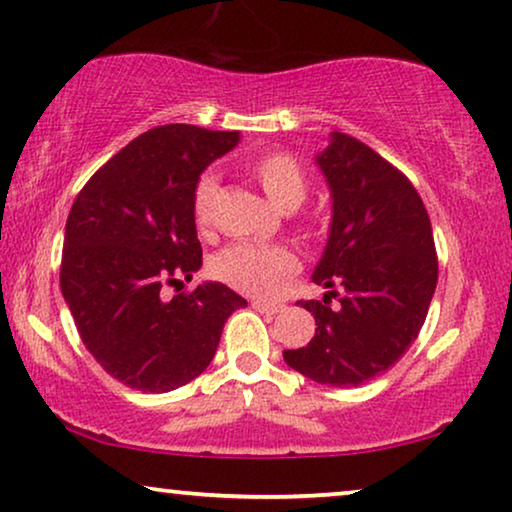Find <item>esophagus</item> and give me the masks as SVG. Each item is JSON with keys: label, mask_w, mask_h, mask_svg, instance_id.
<instances>
[{"label": "esophagus", "mask_w": 512, "mask_h": 512, "mask_svg": "<svg viewBox=\"0 0 512 512\" xmlns=\"http://www.w3.org/2000/svg\"><path fill=\"white\" fill-rule=\"evenodd\" d=\"M251 307H254V310L261 312V314H279L284 310V307L279 303H263V300H254Z\"/></svg>", "instance_id": "esophagus-1"}]
</instances>
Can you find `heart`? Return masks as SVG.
<instances>
[{
    "label": "heart",
    "mask_w": 512,
    "mask_h": 512,
    "mask_svg": "<svg viewBox=\"0 0 512 512\" xmlns=\"http://www.w3.org/2000/svg\"><path fill=\"white\" fill-rule=\"evenodd\" d=\"M247 172L263 188L270 202L284 212H293L303 205L310 191L305 170L291 153L268 151L251 158ZM216 202H219V181L214 174H202L193 186L191 212L195 228L207 235L214 226ZM300 270L298 256L286 247H254V244H233L223 249L212 261V275L230 289L256 298L279 296L289 279Z\"/></svg>",
    "instance_id": "heart-1"
}]
</instances>
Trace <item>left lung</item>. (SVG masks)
<instances>
[{"label": "left lung", "mask_w": 512, "mask_h": 512, "mask_svg": "<svg viewBox=\"0 0 512 512\" xmlns=\"http://www.w3.org/2000/svg\"><path fill=\"white\" fill-rule=\"evenodd\" d=\"M333 193V226L314 282L330 296L298 300L317 328L284 349L293 370L328 387H359L389 370L422 331L438 282L429 214L412 181L345 132L317 158Z\"/></svg>", "instance_id": "left-lung-1"}]
</instances>
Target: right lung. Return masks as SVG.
<instances>
[{
	"label": "right lung",
	"mask_w": 512,
	"mask_h": 512,
	"mask_svg": "<svg viewBox=\"0 0 512 512\" xmlns=\"http://www.w3.org/2000/svg\"><path fill=\"white\" fill-rule=\"evenodd\" d=\"M237 132L170 123L111 156L67 216L60 289L95 361L125 387L172 391L214 359L223 324L247 300L219 282L181 290L202 265L193 186Z\"/></svg>",
	"instance_id": "add662e5"
}]
</instances>
